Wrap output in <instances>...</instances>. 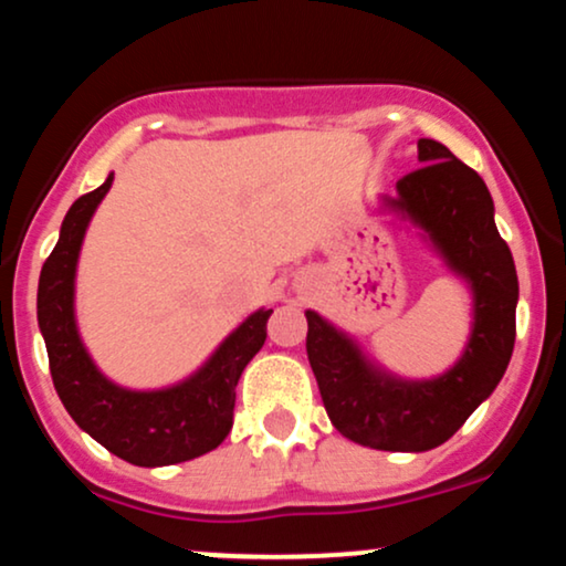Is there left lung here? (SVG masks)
Wrapping results in <instances>:
<instances>
[{
    "instance_id": "left-lung-1",
    "label": "left lung",
    "mask_w": 566,
    "mask_h": 566,
    "mask_svg": "<svg viewBox=\"0 0 566 566\" xmlns=\"http://www.w3.org/2000/svg\"><path fill=\"white\" fill-rule=\"evenodd\" d=\"M418 170L396 184L391 210L423 229L447 265L471 284L473 329L463 356L431 380H401L369 365L346 333L305 311L311 369L329 420L356 444L426 452L444 444L495 391L516 340L518 279L479 172L439 140H418Z\"/></svg>"
}]
</instances>
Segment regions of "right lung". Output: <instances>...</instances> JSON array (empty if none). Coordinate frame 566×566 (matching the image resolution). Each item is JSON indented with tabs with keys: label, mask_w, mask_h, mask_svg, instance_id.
Listing matches in <instances>:
<instances>
[{
	"label": "right lung",
	"mask_w": 566,
	"mask_h": 566,
	"mask_svg": "<svg viewBox=\"0 0 566 566\" xmlns=\"http://www.w3.org/2000/svg\"><path fill=\"white\" fill-rule=\"evenodd\" d=\"M106 184L71 205L55 250L42 265L36 316L50 375L74 423L116 458L143 469L172 465L216 450L233 426L237 382L265 343L271 308L255 311L220 343L191 378L161 391H129L101 375L82 346L74 319V276L90 218L112 188Z\"/></svg>",
	"instance_id": "1"
}]
</instances>
